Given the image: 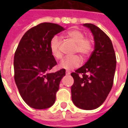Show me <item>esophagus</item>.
Instances as JSON below:
<instances>
[{
	"mask_svg": "<svg viewBox=\"0 0 128 128\" xmlns=\"http://www.w3.org/2000/svg\"><path fill=\"white\" fill-rule=\"evenodd\" d=\"M70 73H71V72H70V71H66V74H70Z\"/></svg>",
	"mask_w": 128,
	"mask_h": 128,
	"instance_id": "esophagus-1",
	"label": "esophagus"
}]
</instances>
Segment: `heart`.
Listing matches in <instances>:
<instances>
[{"label": "heart", "mask_w": 128, "mask_h": 128, "mask_svg": "<svg viewBox=\"0 0 128 128\" xmlns=\"http://www.w3.org/2000/svg\"><path fill=\"white\" fill-rule=\"evenodd\" d=\"M66 36L76 43L74 53H80L84 58L89 56L93 50V42L90 38H86L82 31L72 29L66 32ZM61 40L58 36H54L50 43V52L54 58L59 60L62 57L61 51ZM82 64V58L78 55L68 56L64 58L58 65L59 68L66 70H72L78 68Z\"/></svg>", "instance_id": "heart-1"}]
</instances>
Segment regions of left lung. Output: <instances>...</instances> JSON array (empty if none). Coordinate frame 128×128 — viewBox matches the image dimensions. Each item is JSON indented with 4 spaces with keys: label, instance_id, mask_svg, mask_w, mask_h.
Segmentation results:
<instances>
[{
    "label": "left lung",
    "instance_id": "1",
    "mask_svg": "<svg viewBox=\"0 0 128 128\" xmlns=\"http://www.w3.org/2000/svg\"><path fill=\"white\" fill-rule=\"evenodd\" d=\"M84 26L90 29L95 42L94 50L86 63L72 72L71 87L74 105L86 110L100 107L106 99L114 83L116 57L108 36L93 24Z\"/></svg>",
    "mask_w": 128,
    "mask_h": 128
}]
</instances>
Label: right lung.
<instances>
[{"label": "right lung", "mask_w": 128, "mask_h": 128, "mask_svg": "<svg viewBox=\"0 0 128 128\" xmlns=\"http://www.w3.org/2000/svg\"><path fill=\"white\" fill-rule=\"evenodd\" d=\"M64 28L57 24L43 22L26 31L14 57V80L23 100L34 109H46L56 100L60 80L66 70L49 73L57 64L50 50L53 37Z\"/></svg>", "instance_id": "obj_1"}]
</instances>
